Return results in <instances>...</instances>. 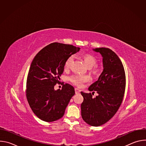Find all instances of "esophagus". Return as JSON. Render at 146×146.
<instances>
[{
    "label": "esophagus",
    "instance_id": "esophagus-1",
    "mask_svg": "<svg viewBox=\"0 0 146 146\" xmlns=\"http://www.w3.org/2000/svg\"><path fill=\"white\" fill-rule=\"evenodd\" d=\"M75 92H76V94H79L80 92V90L78 88H75Z\"/></svg>",
    "mask_w": 146,
    "mask_h": 146
}]
</instances>
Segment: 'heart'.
Here are the masks:
<instances>
[{
  "label": "heart",
  "mask_w": 146,
  "mask_h": 146,
  "mask_svg": "<svg viewBox=\"0 0 146 146\" xmlns=\"http://www.w3.org/2000/svg\"><path fill=\"white\" fill-rule=\"evenodd\" d=\"M82 58L84 60V63L88 68H92L94 67L97 63V59L96 58L92 55V54L85 53L82 55ZM73 61V56H71L69 57L65 63V68L68 69L70 67V65ZM91 73L95 76H98L100 73L101 70L100 69L98 68H94V69H91ZM90 78L87 76L86 75H74L71 76L69 78V80L71 82H72L73 84L77 86L78 87H82L83 84L84 82H88Z\"/></svg>",
  "instance_id": "heart-1"
}]
</instances>
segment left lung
I'll list each match as a JSON object with an SVG mask.
<instances>
[{"mask_svg":"<svg viewBox=\"0 0 146 146\" xmlns=\"http://www.w3.org/2000/svg\"><path fill=\"white\" fill-rule=\"evenodd\" d=\"M92 50L102 55L103 70L88 88L92 94L81 92L84 98L81 110L83 120L90 125L99 127L109 121L118 110L125 88V74L120 59L111 50L102 47ZM95 92L98 96L93 98L92 94Z\"/></svg>","mask_w":146,"mask_h":146,"instance_id":"left-lung-1","label":"left lung"}]
</instances>
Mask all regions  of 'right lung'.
Returning a JSON list of instances; mask_svg holds the SVG:
<instances>
[{
	"mask_svg": "<svg viewBox=\"0 0 146 146\" xmlns=\"http://www.w3.org/2000/svg\"><path fill=\"white\" fill-rule=\"evenodd\" d=\"M80 48L59 43H51L41 50L33 58L27 81V98L34 114L46 122L63 117L70 100L75 94L74 87L63 84L55 90L63 73L66 59Z\"/></svg>",
	"mask_w": 146,
	"mask_h": 146,
	"instance_id": "right-lung-1",
	"label": "right lung"
}]
</instances>
